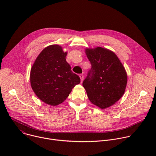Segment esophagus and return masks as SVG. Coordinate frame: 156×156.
<instances>
[{"label":"esophagus","instance_id":"1","mask_svg":"<svg viewBox=\"0 0 156 156\" xmlns=\"http://www.w3.org/2000/svg\"><path fill=\"white\" fill-rule=\"evenodd\" d=\"M80 78L81 79V81H83L84 80V75L83 74H80Z\"/></svg>","mask_w":156,"mask_h":156}]
</instances>
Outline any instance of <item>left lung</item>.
<instances>
[{
    "instance_id": "obj_1",
    "label": "left lung",
    "mask_w": 156,
    "mask_h": 156,
    "mask_svg": "<svg viewBox=\"0 0 156 156\" xmlns=\"http://www.w3.org/2000/svg\"><path fill=\"white\" fill-rule=\"evenodd\" d=\"M85 53L91 69L83 86L92 104L107 108L124 94L127 83L126 70L117 55L109 49L86 48Z\"/></svg>"
}]
</instances>
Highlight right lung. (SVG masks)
I'll return each mask as SVG.
<instances>
[{"mask_svg":"<svg viewBox=\"0 0 156 156\" xmlns=\"http://www.w3.org/2000/svg\"><path fill=\"white\" fill-rule=\"evenodd\" d=\"M67 52L57 44L44 48L35 60L30 72V83L36 96L44 103L56 106L68 98L80 83L66 61Z\"/></svg>","mask_w":156,"mask_h":156,"instance_id":"1","label":"right lung"}]
</instances>
